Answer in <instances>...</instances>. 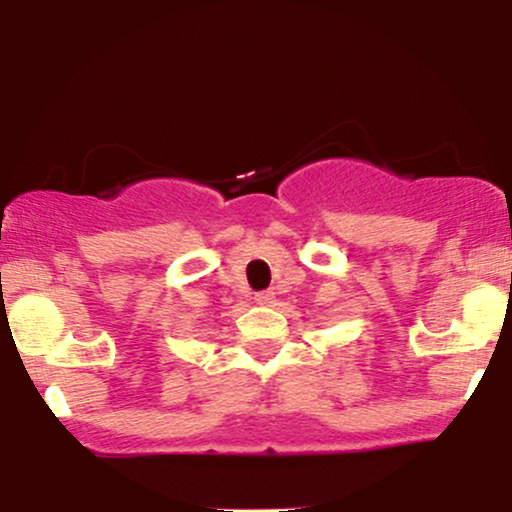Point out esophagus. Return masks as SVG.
<instances>
[{
  "mask_svg": "<svg viewBox=\"0 0 512 512\" xmlns=\"http://www.w3.org/2000/svg\"><path fill=\"white\" fill-rule=\"evenodd\" d=\"M274 291H260V293H257V296H255V303L257 305H272L274 303Z\"/></svg>",
  "mask_w": 512,
  "mask_h": 512,
  "instance_id": "1",
  "label": "esophagus"
}]
</instances>
